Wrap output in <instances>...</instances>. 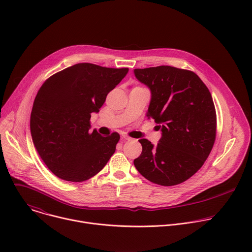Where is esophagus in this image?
<instances>
[{
  "label": "esophagus",
  "mask_w": 252,
  "mask_h": 252,
  "mask_svg": "<svg viewBox=\"0 0 252 252\" xmlns=\"http://www.w3.org/2000/svg\"><path fill=\"white\" fill-rule=\"evenodd\" d=\"M122 137H123L125 140H128V141L132 139L131 137H129V136H128V135H126V134H124V135H122Z\"/></svg>",
  "instance_id": "34e87169"
}]
</instances>
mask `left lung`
Instances as JSON below:
<instances>
[{"mask_svg": "<svg viewBox=\"0 0 252 252\" xmlns=\"http://www.w3.org/2000/svg\"><path fill=\"white\" fill-rule=\"evenodd\" d=\"M135 78L152 94L148 118L161 130L157 146L146 139L135 168L150 182L171 187L186 182L204 163L217 135L211 94L191 70L170 65L135 68Z\"/></svg>", "mask_w": 252, "mask_h": 252, "instance_id": "8db88e82", "label": "left lung"}]
</instances>
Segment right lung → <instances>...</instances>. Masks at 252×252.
I'll list each match as a JSON object with an SVG mask.
<instances>
[{
  "label": "right lung",
  "mask_w": 252,
  "mask_h": 252,
  "mask_svg": "<svg viewBox=\"0 0 252 252\" xmlns=\"http://www.w3.org/2000/svg\"><path fill=\"white\" fill-rule=\"evenodd\" d=\"M127 71V67L82 63L43 84L32 104L31 134L35 150L55 175L73 183L88 181L114 155L120 134L90 132V120Z\"/></svg>",
  "instance_id": "right-lung-1"
}]
</instances>
